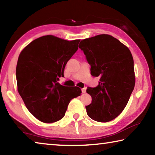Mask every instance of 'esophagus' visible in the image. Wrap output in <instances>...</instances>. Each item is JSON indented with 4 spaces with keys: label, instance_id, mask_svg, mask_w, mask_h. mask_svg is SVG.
I'll use <instances>...</instances> for the list:
<instances>
[{
    "label": "esophagus",
    "instance_id": "esophagus-1",
    "mask_svg": "<svg viewBox=\"0 0 155 155\" xmlns=\"http://www.w3.org/2000/svg\"><path fill=\"white\" fill-rule=\"evenodd\" d=\"M81 91H82L83 93H85L86 92V87H84L81 89Z\"/></svg>",
    "mask_w": 155,
    "mask_h": 155
}]
</instances>
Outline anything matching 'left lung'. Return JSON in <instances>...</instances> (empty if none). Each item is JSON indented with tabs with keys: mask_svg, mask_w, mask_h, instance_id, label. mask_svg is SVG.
<instances>
[{
	"mask_svg": "<svg viewBox=\"0 0 155 155\" xmlns=\"http://www.w3.org/2000/svg\"><path fill=\"white\" fill-rule=\"evenodd\" d=\"M91 74L99 77L96 87H87L92 98L86 106L88 116L107 122L115 119L127 106L135 83L134 61L128 47L116 38L102 34L81 41Z\"/></svg>",
	"mask_w": 155,
	"mask_h": 155,
	"instance_id": "obj_1",
	"label": "left lung"
}]
</instances>
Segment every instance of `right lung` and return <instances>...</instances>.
<instances>
[{
  "label": "right lung",
  "instance_id": "right-lung-1",
  "mask_svg": "<svg viewBox=\"0 0 155 155\" xmlns=\"http://www.w3.org/2000/svg\"><path fill=\"white\" fill-rule=\"evenodd\" d=\"M79 41L45 35L20 52L16 66L18 93L31 114L41 122L59 121L70 101L81 95L80 88L57 82L64 77L65 65L77 52Z\"/></svg>",
  "mask_w": 155,
  "mask_h": 155
}]
</instances>
